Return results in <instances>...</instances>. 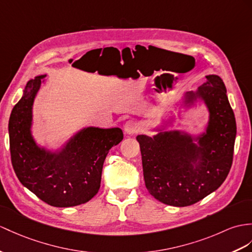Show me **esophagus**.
I'll use <instances>...</instances> for the list:
<instances>
[{
    "label": "esophagus",
    "instance_id": "34e87169",
    "mask_svg": "<svg viewBox=\"0 0 252 252\" xmlns=\"http://www.w3.org/2000/svg\"><path fill=\"white\" fill-rule=\"evenodd\" d=\"M138 130V124L134 121H127L124 125V131L127 134H132Z\"/></svg>",
    "mask_w": 252,
    "mask_h": 252
}]
</instances>
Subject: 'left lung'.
Listing matches in <instances>:
<instances>
[{
	"label": "left lung",
	"mask_w": 252,
	"mask_h": 252,
	"mask_svg": "<svg viewBox=\"0 0 252 252\" xmlns=\"http://www.w3.org/2000/svg\"><path fill=\"white\" fill-rule=\"evenodd\" d=\"M205 78L198 90L184 95L176 113L147 129L156 134L137 136L145 186L163 204L183 207L197 203L221 186L230 172L236 137L234 112L221 78ZM200 104L208 111L203 131L167 129Z\"/></svg>",
	"instance_id": "obj_1"
}]
</instances>
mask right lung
Returning a JSON list of instances; mask_svg holds the SVG:
<instances>
[{"mask_svg": "<svg viewBox=\"0 0 252 252\" xmlns=\"http://www.w3.org/2000/svg\"><path fill=\"white\" fill-rule=\"evenodd\" d=\"M47 75L31 79L8 122L11 163L22 185L55 207L87 203L100 187L103 161L124 138L119 127H81L49 147L33 134V105Z\"/></svg>", "mask_w": 252, "mask_h": 252, "instance_id": "obj_1", "label": "right lung"}]
</instances>
